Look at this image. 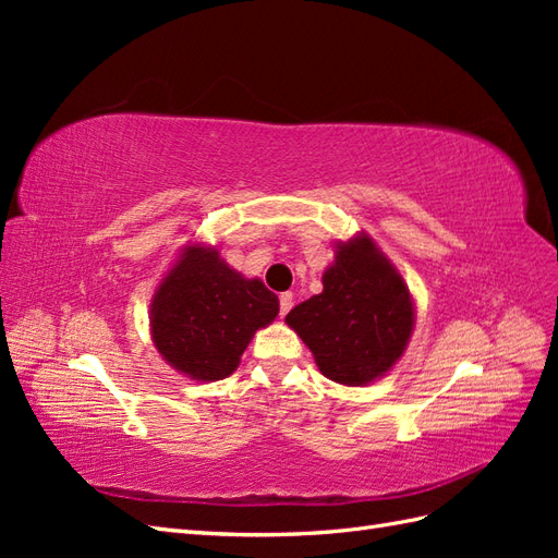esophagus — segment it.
Returning a JSON list of instances; mask_svg holds the SVG:
<instances>
[{"instance_id": "1", "label": "esophagus", "mask_w": 558, "mask_h": 558, "mask_svg": "<svg viewBox=\"0 0 558 558\" xmlns=\"http://www.w3.org/2000/svg\"><path fill=\"white\" fill-rule=\"evenodd\" d=\"M291 307H293V293H281L279 295V312H281V316L289 314Z\"/></svg>"}]
</instances>
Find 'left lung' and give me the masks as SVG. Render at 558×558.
<instances>
[{
    "mask_svg": "<svg viewBox=\"0 0 558 558\" xmlns=\"http://www.w3.org/2000/svg\"><path fill=\"white\" fill-rule=\"evenodd\" d=\"M320 375L344 386L384 377L408 347L414 300L393 263L365 232L337 242L324 291L286 316Z\"/></svg>",
    "mask_w": 558,
    "mask_h": 558,
    "instance_id": "obj_1",
    "label": "left lung"
}]
</instances>
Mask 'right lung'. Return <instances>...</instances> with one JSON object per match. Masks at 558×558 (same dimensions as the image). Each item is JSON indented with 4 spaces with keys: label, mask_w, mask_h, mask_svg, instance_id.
Wrapping results in <instances>:
<instances>
[{
    "label": "right lung",
    "mask_w": 558,
    "mask_h": 558,
    "mask_svg": "<svg viewBox=\"0 0 558 558\" xmlns=\"http://www.w3.org/2000/svg\"><path fill=\"white\" fill-rule=\"evenodd\" d=\"M279 298L260 279L232 269L214 246L189 244L150 298V335L181 375L216 381L232 375L256 330L272 324Z\"/></svg>",
    "instance_id": "add662e5"
}]
</instances>
